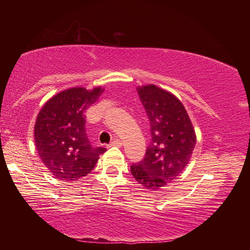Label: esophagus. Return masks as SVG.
<instances>
[{"label": "esophagus", "mask_w": 250, "mask_h": 250, "mask_svg": "<svg viewBox=\"0 0 250 250\" xmlns=\"http://www.w3.org/2000/svg\"><path fill=\"white\" fill-rule=\"evenodd\" d=\"M121 145H122V142L120 139H115V140L109 143L108 146H121Z\"/></svg>", "instance_id": "1"}]
</instances>
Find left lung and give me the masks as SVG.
I'll return each instance as SVG.
<instances>
[{"label": "left lung", "mask_w": 250, "mask_h": 250, "mask_svg": "<svg viewBox=\"0 0 250 250\" xmlns=\"http://www.w3.org/2000/svg\"><path fill=\"white\" fill-rule=\"evenodd\" d=\"M151 125V142L145 158L131 166V174L147 189H158L175 180L191 159L195 130L183 104L155 84L138 88Z\"/></svg>", "instance_id": "obj_1"}]
</instances>
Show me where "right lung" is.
Here are the masks:
<instances>
[{
  "label": "right lung",
  "instance_id": "add662e5",
  "mask_svg": "<svg viewBox=\"0 0 250 250\" xmlns=\"http://www.w3.org/2000/svg\"><path fill=\"white\" fill-rule=\"evenodd\" d=\"M101 87H74L59 92L41 109L34 126L37 153L55 179L76 181L86 176L105 152L94 146L86 133L84 112L98 100Z\"/></svg>",
  "mask_w": 250,
  "mask_h": 250
}]
</instances>
